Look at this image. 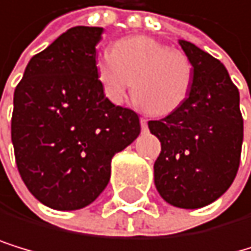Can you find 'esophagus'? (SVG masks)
Wrapping results in <instances>:
<instances>
[{
	"label": "esophagus",
	"mask_w": 251,
	"mask_h": 251,
	"mask_svg": "<svg viewBox=\"0 0 251 251\" xmlns=\"http://www.w3.org/2000/svg\"><path fill=\"white\" fill-rule=\"evenodd\" d=\"M140 123H141V128H143V130H146V128H147V119L146 118H141Z\"/></svg>",
	"instance_id": "obj_1"
}]
</instances>
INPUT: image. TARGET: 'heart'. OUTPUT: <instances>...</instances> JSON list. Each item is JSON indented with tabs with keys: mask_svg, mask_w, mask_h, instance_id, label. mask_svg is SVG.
Listing matches in <instances>:
<instances>
[{
	"mask_svg": "<svg viewBox=\"0 0 251 251\" xmlns=\"http://www.w3.org/2000/svg\"><path fill=\"white\" fill-rule=\"evenodd\" d=\"M188 55L151 37H127L96 59V77L105 96L121 104L132 87L151 115L166 116L186 102L192 85Z\"/></svg>",
	"mask_w": 251,
	"mask_h": 251,
	"instance_id": "1",
	"label": "heart"
}]
</instances>
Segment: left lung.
I'll return each instance as SVG.
<instances>
[{
  "label": "left lung",
  "mask_w": 251,
  "mask_h": 251,
  "mask_svg": "<svg viewBox=\"0 0 251 251\" xmlns=\"http://www.w3.org/2000/svg\"><path fill=\"white\" fill-rule=\"evenodd\" d=\"M192 63L186 102L160 121H149L161 143L153 164L155 186L178 208L206 206L231 186L241 163L244 119L239 91L225 66L196 45L180 40Z\"/></svg>",
  "instance_id": "8db88e82"
}]
</instances>
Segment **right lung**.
Listing matches in <instances>:
<instances>
[{
  "label": "right lung",
  "instance_id": "add662e5",
  "mask_svg": "<svg viewBox=\"0 0 251 251\" xmlns=\"http://www.w3.org/2000/svg\"><path fill=\"white\" fill-rule=\"evenodd\" d=\"M102 27L75 26L35 54L13 93L12 144L38 202L71 211L95 202L116 152L140 135V118L111 104L96 77Z\"/></svg>",
  "mask_w": 251,
  "mask_h": 251
}]
</instances>
